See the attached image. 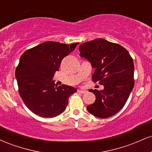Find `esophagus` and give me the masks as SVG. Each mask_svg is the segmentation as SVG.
<instances>
[{"label":"esophagus","mask_w":152,"mask_h":152,"mask_svg":"<svg viewBox=\"0 0 152 152\" xmlns=\"http://www.w3.org/2000/svg\"><path fill=\"white\" fill-rule=\"evenodd\" d=\"M78 92L79 94H86V91H84V90H78Z\"/></svg>","instance_id":"1"}]
</instances>
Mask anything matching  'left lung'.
I'll return each mask as SVG.
<instances>
[{
    "label": "left lung",
    "mask_w": 152,
    "mask_h": 152,
    "mask_svg": "<svg viewBox=\"0 0 152 152\" xmlns=\"http://www.w3.org/2000/svg\"><path fill=\"white\" fill-rule=\"evenodd\" d=\"M78 49L95 69L92 80L104 87L102 91L89 90L96 100L87 110L99 118L114 116L125 105L134 88L133 59L121 45L103 38L82 43Z\"/></svg>",
    "instance_id": "left-lung-1"
}]
</instances>
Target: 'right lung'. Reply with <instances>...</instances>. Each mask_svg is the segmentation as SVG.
<instances>
[{
    "instance_id": "1",
    "label": "right lung",
    "mask_w": 152,
    "mask_h": 152,
    "mask_svg": "<svg viewBox=\"0 0 152 152\" xmlns=\"http://www.w3.org/2000/svg\"><path fill=\"white\" fill-rule=\"evenodd\" d=\"M78 43L68 45L46 41L26 50L15 69L18 92L28 109L43 118H53L64 112L69 98L77 90L53 81L64 57Z\"/></svg>"
}]
</instances>
